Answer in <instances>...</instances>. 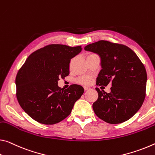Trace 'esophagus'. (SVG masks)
I'll use <instances>...</instances> for the list:
<instances>
[{"label":"esophagus","instance_id":"obj_1","mask_svg":"<svg viewBox=\"0 0 155 155\" xmlns=\"http://www.w3.org/2000/svg\"><path fill=\"white\" fill-rule=\"evenodd\" d=\"M83 87H84V90H88L90 89V87H87V86H84Z\"/></svg>","mask_w":155,"mask_h":155}]
</instances>
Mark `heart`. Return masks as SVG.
I'll return each mask as SVG.
<instances>
[{
    "mask_svg": "<svg viewBox=\"0 0 155 155\" xmlns=\"http://www.w3.org/2000/svg\"><path fill=\"white\" fill-rule=\"evenodd\" d=\"M78 81L82 85H89L91 83V78L89 77H83L80 78Z\"/></svg>",
    "mask_w": 155,
    "mask_h": 155,
    "instance_id": "1",
    "label": "heart"
}]
</instances>
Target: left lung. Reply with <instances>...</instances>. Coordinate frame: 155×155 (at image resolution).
Masks as SVG:
<instances>
[{
  "instance_id": "left-lung-1",
  "label": "left lung",
  "mask_w": 155,
  "mask_h": 155,
  "mask_svg": "<svg viewBox=\"0 0 155 155\" xmlns=\"http://www.w3.org/2000/svg\"><path fill=\"white\" fill-rule=\"evenodd\" d=\"M84 49L101 58L97 85H112L110 93L96 87L99 97L92 105L96 115L111 124L127 121L140 109L146 97L147 73L143 64L130 48L121 44L99 41Z\"/></svg>"
}]
</instances>
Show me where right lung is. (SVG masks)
<instances>
[{
	"label": "right lung",
	"mask_w": 155,
	"mask_h": 155,
	"mask_svg": "<svg viewBox=\"0 0 155 155\" xmlns=\"http://www.w3.org/2000/svg\"><path fill=\"white\" fill-rule=\"evenodd\" d=\"M81 50V46L53 44L35 51L27 58L16 77V97L34 120L52 125L72 112L84 89L74 84L64 90L58 87V81L69 75L71 59Z\"/></svg>",
	"instance_id": "right-lung-1"
}]
</instances>
